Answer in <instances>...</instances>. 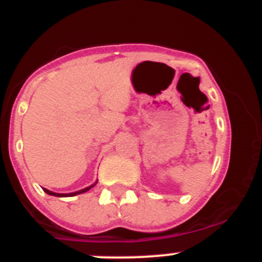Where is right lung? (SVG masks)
I'll return each instance as SVG.
<instances>
[{"label": "right lung", "mask_w": 262, "mask_h": 262, "mask_svg": "<svg viewBox=\"0 0 262 262\" xmlns=\"http://www.w3.org/2000/svg\"><path fill=\"white\" fill-rule=\"evenodd\" d=\"M90 187H93V186H89L86 187V189H82V190L80 191H76V193H71V194H56V193H52V191L47 190V189H45V191L47 194H50V195H57V196H62V195H67V196H72V195H76V194H81V193H85V191H88L90 189Z\"/></svg>", "instance_id": "add662e5"}]
</instances>
